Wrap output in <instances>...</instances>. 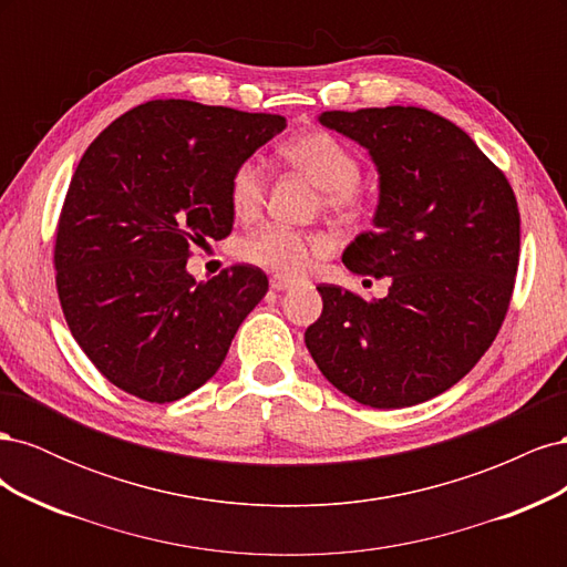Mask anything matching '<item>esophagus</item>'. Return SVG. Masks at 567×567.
Listing matches in <instances>:
<instances>
[{
  "label": "esophagus",
  "instance_id": "obj_1",
  "mask_svg": "<svg viewBox=\"0 0 567 567\" xmlns=\"http://www.w3.org/2000/svg\"><path fill=\"white\" fill-rule=\"evenodd\" d=\"M269 286H271L274 290H288V288L296 286V281L288 279V277H281V274H277V277H271Z\"/></svg>",
  "mask_w": 567,
  "mask_h": 567
}]
</instances>
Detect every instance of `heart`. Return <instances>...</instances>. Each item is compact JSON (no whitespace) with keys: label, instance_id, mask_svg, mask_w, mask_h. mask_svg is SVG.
<instances>
[{"label":"heart","instance_id":"b5f03b06","mask_svg":"<svg viewBox=\"0 0 567 567\" xmlns=\"http://www.w3.org/2000/svg\"><path fill=\"white\" fill-rule=\"evenodd\" d=\"M281 156L321 188V200L329 210L352 213L362 205V188H359L362 161L338 134L326 130L298 134L281 146ZM267 179L269 173L260 156H250L234 167L229 179V205L236 217L250 219L260 213ZM329 250V236L286 225H262L250 231L238 246V255L248 265L288 274V277H298L310 267L315 255Z\"/></svg>","mask_w":567,"mask_h":567}]
</instances>
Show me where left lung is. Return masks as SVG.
Listing matches in <instances>:
<instances>
[{
    "label": "left lung",
    "mask_w": 567,
    "mask_h": 567,
    "mask_svg": "<svg viewBox=\"0 0 567 567\" xmlns=\"http://www.w3.org/2000/svg\"><path fill=\"white\" fill-rule=\"evenodd\" d=\"M319 123L362 144L381 175L373 229L342 262L392 284L373 302L321 284L305 346L359 404L425 402L458 383L502 329L520 260L516 194L466 132L425 109L326 111Z\"/></svg>",
    "instance_id": "left-lung-1"
}]
</instances>
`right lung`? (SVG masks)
<instances>
[{
  "label": "right lung",
  "instance_id": "right-lung-1",
  "mask_svg": "<svg viewBox=\"0 0 567 567\" xmlns=\"http://www.w3.org/2000/svg\"><path fill=\"white\" fill-rule=\"evenodd\" d=\"M284 127V115L156 99L84 151L56 227V290L78 346L115 388L175 402L225 362L267 274L234 265L196 284L186 260L231 234L234 167Z\"/></svg>",
  "mask_w": 567,
  "mask_h": 567
}]
</instances>
